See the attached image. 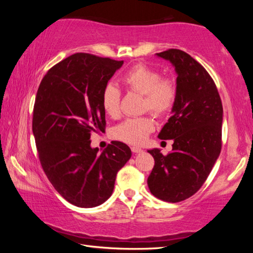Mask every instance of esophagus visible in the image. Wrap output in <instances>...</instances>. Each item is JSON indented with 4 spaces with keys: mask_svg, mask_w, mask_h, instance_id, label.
<instances>
[{
    "mask_svg": "<svg viewBox=\"0 0 253 253\" xmlns=\"http://www.w3.org/2000/svg\"><path fill=\"white\" fill-rule=\"evenodd\" d=\"M131 152H132V153H135V154H137V153L143 152V149L140 148V147H138V146H132V147H131Z\"/></svg>",
    "mask_w": 253,
    "mask_h": 253,
    "instance_id": "obj_1",
    "label": "esophagus"
}]
</instances>
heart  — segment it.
I'll use <instances>...</instances> for the list:
<instances>
[{"mask_svg": "<svg viewBox=\"0 0 253 253\" xmlns=\"http://www.w3.org/2000/svg\"><path fill=\"white\" fill-rule=\"evenodd\" d=\"M122 83L130 91L144 95L143 108L149 110L155 116H163L173 108L176 100V84L169 78H161L160 72L152 67L136 65L127 70L122 77ZM121 91L114 84H108L101 93V106L111 118H117L121 114ZM154 129L151 117L128 118L115 127L114 136L122 142L139 145L146 140L149 132Z\"/></svg>", "mask_w": 253, "mask_h": 253, "instance_id": "heart-1", "label": "heart"}]
</instances>
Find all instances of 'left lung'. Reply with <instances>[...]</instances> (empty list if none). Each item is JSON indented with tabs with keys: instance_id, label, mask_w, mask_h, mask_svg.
I'll use <instances>...</instances> for the list:
<instances>
[{
	"instance_id": "obj_1",
	"label": "left lung",
	"mask_w": 253,
	"mask_h": 253,
	"mask_svg": "<svg viewBox=\"0 0 253 253\" xmlns=\"http://www.w3.org/2000/svg\"><path fill=\"white\" fill-rule=\"evenodd\" d=\"M156 55L174 67L177 95L158 134L160 139H173V149L166 156L149 149L155 165L147 184L154 196L176 203L200 190L219 158L223 108L211 76L190 54L169 49Z\"/></svg>"
}]
</instances>
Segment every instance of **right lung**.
<instances>
[{
  "instance_id": "obj_1",
  "label": "right lung",
  "mask_w": 253,
  "mask_h": 253,
  "mask_svg": "<svg viewBox=\"0 0 253 253\" xmlns=\"http://www.w3.org/2000/svg\"><path fill=\"white\" fill-rule=\"evenodd\" d=\"M123 63L75 53L51 68L38 89L32 131L42 169L76 207L93 208L108 200L117 172L131 157L122 142H111L100 154L90 146L92 132L105 130L102 90Z\"/></svg>"
}]
</instances>
